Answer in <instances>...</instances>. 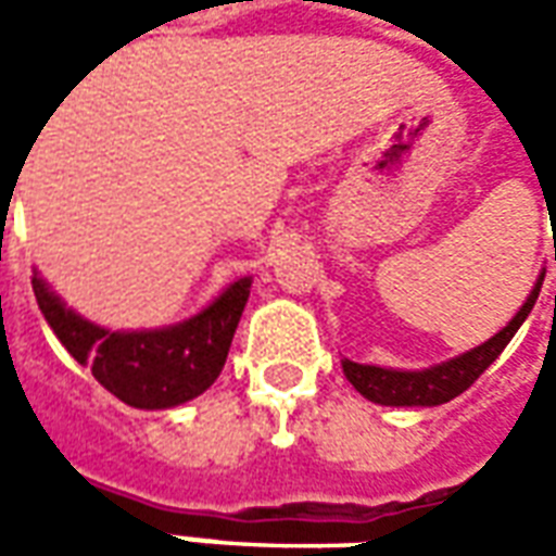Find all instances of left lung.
Segmentation results:
<instances>
[{
    "instance_id": "1",
    "label": "left lung",
    "mask_w": 556,
    "mask_h": 556,
    "mask_svg": "<svg viewBox=\"0 0 556 556\" xmlns=\"http://www.w3.org/2000/svg\"><path fill=\"white\" fill-rule=\"evenodd\" d=\"M556 258V253H554ZM545 274H539L536 286L530 291L525 306L515 313L509 325L503 327L501 333H494L489 342H482L477 349L458 354L453 361H443L429 369H384V366H369V363L342 361V372L349 378L354 390L363 399H369L375 405H390V408H434L450 399L462 396L467 387L477 381L479 375L489 369L491 363L501 357V351L509 345V339L518 333V327L525 325V318L533 309V303L542 289Z\"/></svg>"
}]
</instances>
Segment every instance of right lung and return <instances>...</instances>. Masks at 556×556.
I'll use <instances>...</instances> for the list:
<instances>
[{
    "mask_svg": "<svg viewBox=\"0 0 556 556\" xmlns=\"http://www.w3.org/2000/svg\"><path fill=\"white\" fill-rule=\"evenodd\" d=\"M253 279L231 282L217 301L181 325L157 330H106L67 309L35 270L31 289L47 325L53 327L67 354L89 366L113 396L130 408H175L202 396L229 357L231 337L238 330Z\"/></svg>",
    "mask_w": 556,
    "mask_h": 556,
    "instance_id": "add662e5",
    "label": "right lung"
}]
</instances>
